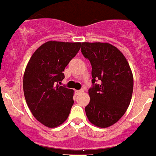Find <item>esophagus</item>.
I'll use <instances>...</instances> for the list:
<instances>
[{"label":"esophagus","instance_id":"esophagus-1","mask_svg":"<svg viewBox=\"0 0 156 156\" xmlns=\"http://www.w3.org/2000/svg\"><path fill=\"white\" fill-rule=\"evenodd\" d=\"M75 92H76V94H82V93L84 92V90H76Z\"/></svg>","mask_w":156,"mask_h":156}]
</instances>
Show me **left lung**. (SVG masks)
<instances>
[{
  "label": "left lung",
  "mask_w": 156,
  "mask_h": 156,
  "mask_svg": "<svg viewBox=\"0 0 156 156\" xmlns=\"http://www.w3.org/2000/svg\"><path fill=\"white\" fill-rule=\"evenodd\" d=\"M82 55L92 66L90 101L85 108L90 123L108 128L116 123L129 108L133 91V75L126 58L108 43H82ZM99 80L100 84L95 82Z\"/></svg>",
  "instance_id": "1"
}]
</instances>
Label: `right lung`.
Returning a JSON list of instances; mask_svg holds the SVG:
<instances>
[{"instance_id":"1","label":"right lung","mask_w":156,"mask_h":156,"mask_svg":"<svg viewBox=\"0 0 156 156\" xmlns=\"http://www.w3.org/2000/svg\"><path fill=\"white\" fill-rule=\"evenodd\" d=\"M81 43L48 41L34 52L23 74V89L35 118L48 128L67 119L74 104V90L59 86L64 69L80 50Z\"/></svg>"}]
</instances>
